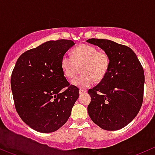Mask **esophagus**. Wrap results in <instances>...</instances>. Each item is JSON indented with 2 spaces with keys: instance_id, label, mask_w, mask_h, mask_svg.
Instances as JSON below:
<instances>
[{
  "instance_id": "esophagus-1",
  "label": "esophagus",
  "mask_w": 155,
  "mask_h": 155,
  "mask_svg": "<svg viewBox=\"0 0 155 155\" xmlns=\"http://www.w3.org/2000/svg\"><path fill=\"white\" fill-rule=\"evenodd\" d=\"M86 91H86V90H84V89H80V90H79V93H80L81 94H83V93H84V92H86Z\"/></svg>"
}]
</instances>
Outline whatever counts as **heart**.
Returning <instances> with one entry per match:
<instances>
[{
  "label": "heart",
  "mask_w": 155,
  "mask_h": 155,
  "mask_svg": "<svg viewBox=\"0 0 155 155\" xmlns=\"http://www.w3.org/2000/svg\"><path fill=\"white\" fill-rule=\"evenodd\" d=\"M109 66V53L88 44L77 46L72 51V57L64 55L61 61V69L69 79L75 78L82 67L84 74L72 81V84L81 88L90 87L95 80H102L107 74Z\"/></svg>",
  "instance_id": "heart-1"
}]
</instances>
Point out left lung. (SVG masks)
I'll use <instances>...</instances> for the list:
<instances>
[{"label":"left lung","mask_w":155,"mask_h":155,"mask_svg":"<svg viewBox=\"0 0 155 155\" xmlns=\"http://www.w3.org/2000/svg\"><path fill=\"white\" fill-rule=\"evenodd\" d=\"M87 42L99 46L110 57L107 74L88 90L91 101L87 113L102 129L117 130L130 124L141 107L144 85L143 67L128 46L108 39H90Z\"/></svg>","instance_id":"obj_1"}]
</instances>
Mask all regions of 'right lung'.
Returning a JSON list of instances; mask_svg holds the SVG:
<instances>
[{
	"instance_id": "right-lung-1",
	"label": "right lung",
	"mask_w": 155,
	"mask_h": 155,
	"mask_svg": "<svg viewBox=\"0 0 155 155\" xmlns=\"http://www.w3.org/2000/svg\"><path fill=\"white\" fill-rule=\"evenodd\" d=\"M72 40L48 41L23 53L11 77L15 106L21 120L40 133H52L67 123L78 98L61 67Z\"/></svg>"
}]
</instances>
